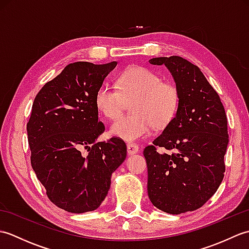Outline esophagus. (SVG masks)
<instances>
[{
	"label": "esophagus",
	"mask_w": 249,
	"mask_h": 249,
	"mask_svg": "<svg viewBox=\"0 0 249 249\" xmlns=\"http://www.w3.org/2000/svg\"><path fill=\"white\" fill-rule=\"evenodd\" d=\"M139 151V146L135 144V143H128L127 144V152L129 155H134L136 153H138Z\"/></svg>",
	"instance_id": "34e87169"
}]
</instances>
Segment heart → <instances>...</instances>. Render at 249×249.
Segmentation results:
<instances>
[{
    "label": "heart",
    "mask_w": 249,
    "mask_h": 249,
    "mask_svg": "<svg viewBox=\"0 0 249 249\" xmlns=\"http://www.w3.org/2000/svg\"><path fill=\"white\" fill-rule=\"evenodd\" d=\"M119 89L103 84L95 94V105L106 118L114 120L123 113L127 102L134 114L125 115L111 125L110 134L125 141L147 136L153 126L163 127L176 115L179 94L176 84L149 68L134 66L118 79Z\"/></svg>",
    "instance_id": "1"
}]
</instances>
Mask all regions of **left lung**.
<instances>
[{
    "instance_id": "1",
    "label": "left lung",
    "mask_w": 249,
    "mask_h": 249,
    "mask_svg": "<svg viewBox=\"0 0 249 249\" xmlns=\"http://www.w3.org/2000/svg\"><path fill=\"white\" fill-rule=\"evenodd\" d=\"M165 65L178 89L176 116L146 146L147 195L153 205L168 214L201 208L218 189L225 173L228 123L217 92L198 66L173 55L154 57ZM162 147L172 153H160Z\"/></svg>"
}]
</instances>
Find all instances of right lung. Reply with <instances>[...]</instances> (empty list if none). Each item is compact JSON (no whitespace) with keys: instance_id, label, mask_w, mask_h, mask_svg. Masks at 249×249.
<instances>
[{"instance_id":"add662e5","label":"right lung","mask_w":249,"mask_h":249,"mask_svg":"<svg viewBox=\"0 0 249 249\" xmlns=\"http://www.w3.org/2000/svg\"><path fill=\"white\" fill-rule=\"evenodd\" d=\"M118 62L68 64L36 95L26 131L31 165L52 203L71 213L96 210L126 158L123 140L97 142L95 94Z\"/></svg>"}]
</instances>
